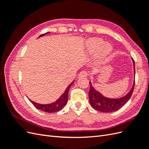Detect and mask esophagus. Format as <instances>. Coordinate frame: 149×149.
<instances>
[{"label":"esophagus","mask_w":149,"mask_h":149,"mask_svg":"<svg viewBox=\"0 0 149 149\" xmlns=\"http://www.w3.org/2000/svg\"><path fill=\"white\" fill-rule=\"evenodd\" d=\"M87 76H88L87 72H86L84 71H81L79 74V75H78L79 78H84V77H87Z\"/></svg>","instance_id":"1"}]
</instances>
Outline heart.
I'll return each mask as SVG.
<instances>
[{"label": "heart", "instance_id": "obj_1", "mask_svg": "<svg viewBox=\"0 0 149 149\" xmlns=\"http://www.w3.org/2000/svg\"><path fill=\"white\" fill-rule=\"evenodd\" d=\"M104 43L103 40L99 38H92L88 41V46L89 50L92 52L96 51L100 48ZM112 50V47L111 45L106 43L101 48V55L105 56L109 55Z\"/></svg>", "mask_w": 149, "mask_h": 149}]
</instances>
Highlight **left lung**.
I'll return each mask as SVG.
<instances>
[{
	"instance_id": "1",
	"label": "left lung",
	"mask_w": 149,
	"mask_h": 149,
	"mask_svg": "<svg viewBox=\"0 0 149 149\" xmlns=\"http://www.w3.org/2000/svg\"><path fill=\"white\" fill-rule=\"evenodd\" d=\"M132 60L134 66V79L132 86L125 96L119 98H110L104 96L102 94L93 87L91 82H89L90 90L89 91V102L91 106L98 111L102 112H112L120 109L130 100L134 91L135 84V63Z\"/></svg>"
}]
</instances>
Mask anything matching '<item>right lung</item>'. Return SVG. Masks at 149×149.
<instances>
[{"mask_svg": "<svg viewBox=\"0 0 149 149\" xmlns=\"http://www.w3.org/2000/svg\"><path fill=\"white\" fill-rule=\"evenodd\" d=\"M49 32L46 33L45 34H42L40 36H39V37H43V36L45 35L46 34L49 33ZM74 81H73L71 84L68 85V86L67 87V88L65 89V92L63 94H62L60 96V97L58 99V100L50 104H40L35 102L33 101L30 100L29 98H28L29 101L33 104L34 106L38 109V110H40L43 112H49V113H52V112H55L58 111H60L63 108L67 103L68 101V92H69V89L70 87L71 86V85L74 83Z\"/></svg>", "mask_w": 149, "mask_h": 149, "instance_id": "add662e5", "label": "right lung"}]
</instances>
